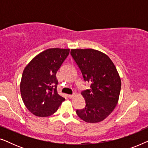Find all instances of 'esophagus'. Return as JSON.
Masks as SVG:
<instances>
[{"label": "esophagus", "instance_id": "34e87169", "mask_svg": "<svg viewBox=\"0 0 148 148\" xmlns=\"http://www.w3.org/2000/svg\"><path fill=\"white\" fill-rule=\"evenodd\" d=\"M74 96H75V94H69V95H68V98H70V99L73 98Z\"/></svg>", "mask_w": 148, "mask_h": 148}]
</instances>
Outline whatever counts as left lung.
<instances>
[{
  "label": "left lung",
  "mask_w": 148,
  "mask_h": 148,
  "mask_svg": "<svg viewBox=\"0 0 148 148\" xmlns=\"http://www.w3.org/2000/svg\"><path fill=\"white\" fill-rule=\"evenodd\" d=\"M71 55L82 73L84 82L90 84L82 94L86 106L77 110L78 116L87 123L106 119L116 106L121 82L114 64L106 54L94 49H72Z\"/></svg>",
  "instance_id": "1"
}]
</instances>
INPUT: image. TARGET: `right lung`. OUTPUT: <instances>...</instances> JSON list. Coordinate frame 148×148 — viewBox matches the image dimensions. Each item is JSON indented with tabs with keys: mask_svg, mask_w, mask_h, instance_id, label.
Segmentation results:
<instances>
[{
	"mask_svg": "<svg viewBox=\"0 0 148 148\" xmlns=\"http://www.w3.org/2000/svg\"><path fill=\"white\" fill-rule=\"evenodd\" d=\"M69 51L60 48L46 50L25 66L20 91L26 108L36 116L46 117L53 114L65 100L57 93L56 74Z\"/></svg>",
	"mask_w": 148,
	"mask_h": 148,
	"instance_id": "1",
	"label": "right lung"
}]
</instances>
